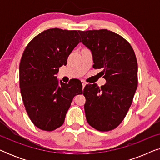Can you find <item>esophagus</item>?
<instances>
[{"label":"esophagus","instance_id":"34e87169","mask_svg":"<svg viewBox=\"0 0 160 160\" xmlns=\"http://www.w3.org/2000/svg\"><path fill=\"white\" fill-rule=\"evenodd\" d=\"M82 87H83V89H84V87L86 86V84H87V82H85L84 80H82Z\"/></svg>","mask_w":160,"mask_h":160}]
</instances>
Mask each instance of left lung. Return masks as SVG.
Masks as SVG:
<instances>
[{
  "instance_id": "1",
  "label": "left lung",
  "mask_w": 160,
  "mask_h": 160,
  "mask_svg": "<svg viewBox=\"0 0 160 160\" xmlns=\"http://www.w3.org/2000/svg\"><path fill=\"white\" fill-rule=\"evenodd\" d=\"M82 42L92 51L93 68L100 72L106 84L86 85L84 89L87 121L101 132L117 128L132 104L138 87V62L130 43L106 29L78 30Z\"/></svg>"
}]
</instances>
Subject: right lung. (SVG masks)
Wrapping results in <instances>:
<instances>
[{
    "label": "right lung",
    "instance_id": "right-lung-1",
    "mask_svg": "<svg viewBox=\"0 0 160 160\" xmlns=\"http://www.w3.org/2000/svg\"><path fill=\"white\" fill-rule=\"evenodd\" d=\"M81 42L77 30H46L26 47L19 63V87L25 110L37 128L53 131L64 123L73 98L82 94L81 81L65 84L55 76Z\"/></svg>",
    "mask_w": 160,
    "mask_h": 160
}]
</instances>
